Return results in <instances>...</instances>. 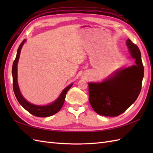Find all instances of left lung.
<instances>
[{"label":"left lung","mask_w":153,"mask_h":153,"mask_svg":"<svg viewBox=\"0 0 153 153\" xmlns=\"http://www.w3.org/2000/svg\"><path fill=\"white\" fill-rule=\"evenodd\" d=\"M126 45L135 65L120 69L99 83H89V100L99 115L117 116L124 112L139 95L144 76L141 52L130 39Z\"/></svg>","instance_id":"8db88e82"}]
</instances>
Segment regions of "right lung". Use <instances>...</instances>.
I'll return each mask as SVG.
<instances>
[{
	"label": "right lung",
	"instance_id": "1",
	"mask_svg": "<svg viewBox=\"0 0 153 153\" xmlns=\"http://www.w3.org/2000/svg\"><path fill=\"white\" fill-rule=\"evenodd\" d=\"M25 41H26V39H24L22 42V43L19 45V46L18 48L16 59L14 60L12 65V74L13 79V89H14V92L16 97L19 103L27 111L31 114L37 117H48L53 116L54 114H56L59 111L62 107L65 100V98H66V93L68 92V91L71 88V86H72L73 83H71L70 85L67 86L66 88L62 91L59 97H58L54 102H51L49 105L40 106L33 105V104L28 102L27 100L22 96L20 92V90H19L18 83V62L19 60V55H20L21 49Z\"/></svg>",
	"mask_w": 153,
	"mask_h": 153
}]
</instances>
